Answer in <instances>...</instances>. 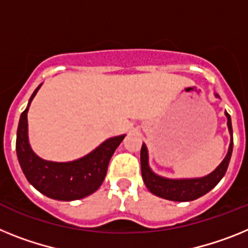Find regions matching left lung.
Listing matches in <instances>:
<instances>
[{"label":"left lung","mask_w":248,"mask_h":248,"mask_svg":"<svg viewBox=\"0 0 248 248\" xmlns=\"http://www.w3.org/2000/svg\"><path fill=\"white\" fill-rule=\"evenodd\" d=\"M216 97L218 94L215 93ZM226 117H227V126L230 135H231V142H230V147L228 152L223 161L218 165L214 172H211L210 175L204 176L200 178H182V180H171V178H166L162 176L156 175L148 166V152L147 147L143 143L141 147V173L143 182L146 187L148 188L150 192L154 195L162 197V199L170 200V201H177V202H187L193 201V200L199 199L201 196L206 195L210 192L211 189L214 188L219 181L222 180L227 171L228 163L231 160L232 148H233V139H232V124L231 117L227 112H225Z\"/></svg>","instance_id":"8db88e82"}]
</instances>
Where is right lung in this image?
Segmentation results:
<instances>
[{
	"mask_svg": "<svg viewBox=\"0 0 248 248\" xmlns=\"http://www.w3.org/2000/svg\"><path fill=\"white\" fill-rule=\"evenodd\" d=\"M40 87L41 85L32 93L29 105L21 113L18 122L16 152L21 169L30 184L49 199L59 201L83 199L97 191L102 185L112 155L126 135L106 140L85 157L71 162L42 160L32 151L27 133V112Z\"/></svg>",
	"mask_w": 248,
	"mask_h": 248,
	"instance_id": "1",
	"label": "right lung"
}]
</instances>
